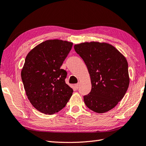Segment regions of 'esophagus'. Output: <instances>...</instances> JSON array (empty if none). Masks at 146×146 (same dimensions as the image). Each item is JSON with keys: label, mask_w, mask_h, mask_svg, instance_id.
<instances>
[{"label": "esophagus", "mask_w": 146, "mask_h": 146, "mask_svg": "<svg viewBox=\"0 0 146 146\" xmlns=\"http://www.w3.org/2000/svg\"><path fill=\"white\" fill-rule=\"evenodd\" d=\"M78 86H79V84H75V86H74V89H75V90L78 89Z\"/></svg>", "instance_id": "esophagus-1"}]
</instances>
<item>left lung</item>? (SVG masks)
<instances>
[{
	"instance_id": "8db88e82",
	"label": "left lung",
	"mask_w": 146,
	"mask_h": 146,
	"mask_svg": "<svg viewBox=\"0 0 146 146\" xmlns=\"http://www.w3.org/2000/svg\"><path fill=\"white\" fill-rule=\"evenodd\" d=\"M87 66L92 88L84 96L85 104L97 113L114 108L128 90L129 78L126 58L115 47L98 42L74 46Z\"/></svg>"
}]
</instances>
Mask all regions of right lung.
Returning <instances> with one entry per match:
<instances>
[{"instance_id": "right-lung-1", "label": "right lung", "mask_w": 146, "mask_h": 146, "mask_svg": "<svg viewBox=\"0 0 146 146\" xmlns=\"http://www.w3.org/2000/svg\"><path fill=\"white\" fill-rule=\"evenodd\" d=\"M73 43L47 40L27 54L21 76L29 100L46 114L58 112L67 104L73 90L66 84L67 72L60 69Z\"/></svg>"}]
</instances>
